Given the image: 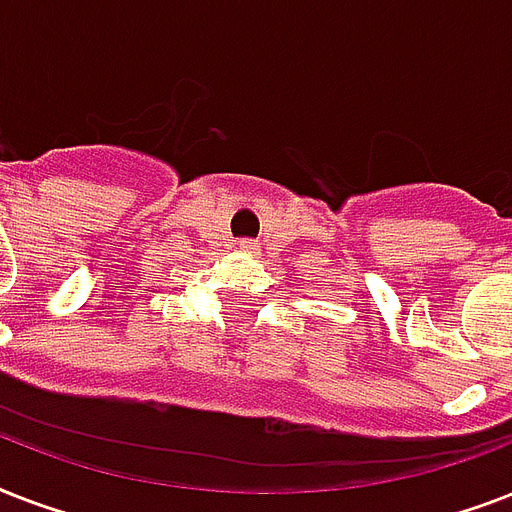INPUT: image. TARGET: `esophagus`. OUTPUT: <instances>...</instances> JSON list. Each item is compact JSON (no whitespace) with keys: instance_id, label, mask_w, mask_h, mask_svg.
Wrapping results in <instances>:
<instances>
[{"instance_id":"obj_1","label":"esophagus","mask_w":512,"mask_h":512,"mask_svg":"<svg viewBox=\"0 0 512 512\" xmlns=\"http://www.w3.org/2000/svg\"><path fill=\"white\" fill-rule=\"evenodd\" d=\"M239 249L241 252H249V255H252V252H257V244L252 239H241Z\"/></svg>"}]
</instances>
